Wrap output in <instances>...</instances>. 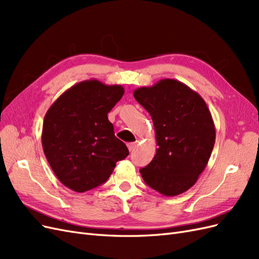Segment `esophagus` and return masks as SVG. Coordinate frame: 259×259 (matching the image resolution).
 I'll list each match as a JSON object with an SVG mask.
<instances>
[{
  "instance_id": "34e87169",
  "label": "esophagus",
  "mask_w": 259,
  "mask_h": 259,
  "mask_svg": "<svg viewBox=\"0 0 259 259\" xmlns=\"http://www.w3.org/2000/svg\"><path fill=\"white\" fill-rule=\"evenodd\" d=\"M136 146H137V143H128V144H127V148H128V150H130V151L134 150V149L136 148Z\"/></svg>"
}]
</instances>
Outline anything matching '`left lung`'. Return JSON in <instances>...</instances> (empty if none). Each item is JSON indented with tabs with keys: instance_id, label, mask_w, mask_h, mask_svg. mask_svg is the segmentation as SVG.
I'll use <instances>...</instances> for the list:
<instances>
[{
	"instance_id": "1",
	"label": "left lung",
	"mask_w": 259,
	"mask_h": 259,
	"mask_svg": "<svg viewBox=\"0 0 259 259\" xmlns=\"http://www.w3.org/2000/svg\"><path fill=\"white\" fill-rule=\"evenodd\" d=\"M133 95L151 115L158 145L140 174L165 197L184 193L206 167L215 144V125L204 99L173 79L139 88Z\"/></svg>"
}]
</instances>
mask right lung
I'll list each match as a JSON object with an SVG mask.
<instances>
[{
    "mask_svg": "<svg viewBox=\"0 0 259 259\" xmlns=\"http://www.w3.org/2000/svg\"><path fill=\"white\" fill-rule=\"evenodd\" d=\"M124 94L121 85L76 83L54 101L43 121L42 146L62 185L85 192L107 182L128 149L114 135L108 113Z\"/></svg>",
    "mask_w": 259,
    "mask_h": 259,
    "instance_id": "1",
    "label": "right lung"
}]
</instances>
